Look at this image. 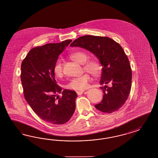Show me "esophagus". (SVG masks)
Listing matches in <instances>:
<instances>
[{
	"label": "esophagus",
	"instance_id": "1",
	"mask_svg": "<svg viewBox=\"0 0 158 158\" xmlns=\"http://www.w3.org/2000/svg\"><path fill=\"white\" fill-rule=\"evenodd\" d=\"M84 92H85L84 90H82V91H77V92H76V93L77 94V95H81Z\"/></svg>",
	"mask_w": 158,
	"mask_h": 158
}]
</instances>
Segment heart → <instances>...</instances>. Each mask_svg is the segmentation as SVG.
I'll return each mask as SVG.
<instances>
[{"instance_id": "b5f03b06", "label": "heart", "mask_w": 158, "mask_h": 158, "mask_svg": "<svg viewBox=\"0 0 158 158\" xmlns=\"http://www.w3.org/2000/svg\"><path fill=\"white\" fill-rule=\"evenodd\" d=\"M71 59L76 62L83 64L84 70L86 71L92 75L98 76L101 73L102 66L97 60H87V54L83 51H75L69 55ZM53 72L55 75L58 77L63 76V64L61 59L58 58L55 62L53 66ZM92 81V77L89 73H85L82 76L71 79L66 85V88L74 90H84L87 89L89 83Z\"/></svg>"}]
</instances>
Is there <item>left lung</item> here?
Segmentation results:
<instances>
[{
  "label": "left lung",
  "instance_id": "obj_1",
  "mask_svg": "<svg viewBox=\"0 0 158 158\" xmlns=\"http://www.w3.org/2000/svg\"><path fill=\"white\" fill-rule=\"evenodd\" d=\"M71 47H79L92 52L103 66L100 83L103 98L94 106L99 111L111 113L122 107L130 93L132 71L127 56L120 44L106 37L84 35L76 39Z\"/></svg>",
  "mask_w": 158,
  "mask_h": 158
}]
</instances>
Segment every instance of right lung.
Returning a JSON list of instances; mask_svg holds the SVG:
<instances>
[{
	"mask_svg": "<svg viewBox=\"0 0 158 158\" xmlns=\"http://www.w3.org/2000/svg\"><path fill=\"white\" fill-rule=\"evenodd\" d=\"M72 42L47 44L31 49L21 65L24 96L36 114L50 124L60 125L70 120L75 110L77 94L56 83L53 66L58 56ZM62 94L60 97L57 94Z\"/></svg>",
	"mask_w": 158,
	"mask_h": 158,
	"instance_id": "obj_1",
	"label": "right lung"
}]
</instances>
